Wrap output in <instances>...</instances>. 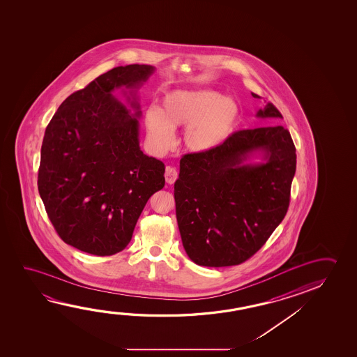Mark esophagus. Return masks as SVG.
Masks as SVG:
<instances>
[{"mask_svg":"<svg viewBox=\"0 0 357 357\" xmlns=\"http://www.w3.org/2000/svg\"><path fill=\"white\" fill-rule=\"evenodd\" d=\"M164 176H165V181H167L169 185H172V184H174V181H176V178H178V172H176V168H173V167H167Z\"/></svg>","mask_w":357,"mask_h":357,"instance_id":"34e87169","label":"esophagus"}]
</instances>
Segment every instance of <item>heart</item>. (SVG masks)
Instances as JSON below:
<instances>
[{
  "instance_id": "heart-1",
  "label": "heart",
  "mask_w": 357,
  "mask_h": 357,
  "mask_svg": "<svg viewBox=\"0 0 357 357\" xmlns=\"http://www.w3.org/2000/svg\"><path fill=\"white\" fill-rule=\"evenodd\" d=\"M240 107L234 100L211 89L174 91L164 97L163 108L152 105L144 113L146 139L153 151H168L174 130L187 126L183 144L190 153H208L234 133Z\"/></svg>"
}]
</instances>
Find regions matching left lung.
Segmentation results:
<instances>
[{
  "label": "left lung",
  "instance_id": "obj_1",
  "mask_svg": "<svg viewBox=\"0 0 357 357\" xmlns=\"http://www.w3.org/2000/svg\"><path fill=\"white\" fill-rule=\"evenodd\" d=\"M257 117L282 116L266 103ZM295 170L296 149L282 126L239 130L211 152L185 154L174 199L189 259L222 268L254 255L287 215Z\"/></svg>",
  "mask_w": 357,
  "mask_h": 357
}]
</instances>
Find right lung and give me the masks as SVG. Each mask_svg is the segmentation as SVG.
Returning <instances> with one entry per match:
<instances>
[{
  "label": "right lung",
  "instance_id": "obj_1",
  "mask_svg": "<svg viewBox=\"0 0 357 357\" xmlns=\"http://www.w3.org/2000/svg\"><path fill=\"white\" fill-rule=\"evenodd\" d=\"M154 70H108L67 97L46 128L38 192L61 239L81 252H122L148 199L163 189V162L139 146L138 91ZM117 89L135 114L114 96Z\"/></svg>",
  "mask_w": 357,
  "mask_h": 357
}]
</instances>
